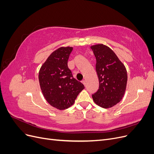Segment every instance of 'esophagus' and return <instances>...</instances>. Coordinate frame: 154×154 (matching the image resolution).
Masks as SVG:
<instances>
[{"mask_svg": "<svg viewBox=\"0 0 154 154\" xmlns=\"http://www.w3.org/2000/svg\"><path fill=\"white\" fill-rule=\"evenodd\" d=\"M82 83H83V84H84L85 86L86 85V80H83L82 81Z\"/></svg>", "mask_w": 154, "mask_h": 154, "instance_id": "34e87169", "label": "esophagus"}]
</instances>
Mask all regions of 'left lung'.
I'll return each mask as SVG.
<instances>
[{
	"instance_id": "obj_1",
	"label": "left lung",
	"mask_w": 154,
	"mask_h": 154,
	"mask_svg": "<svg viewBox=\"0 0 154 154\" xmlns=\"http://www.w3.org/2000/svg\"><path fill=\"white\" fill-rule=\"evenodd\" d=\"M96 57V70L99 89L92 95L94 103L104 109L112 107L122 100L127 83V72L124 64L108 46L92 45Z\"/></svg>"
}]
</instances>
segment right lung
<instances>
[{
  "mask_svg": "<svg viewBox=\"0 0 154 154\" xmlns=\"http://www.w3.org/2000/svg\"><path fill=\"white\" fill-rule=\"evenodd\" d=\"M73 48L62 47L50 54L42 66L38 74L40 86L48 103L59 110L72 105L78 95L85 88L73 78L67 61Z\"/></svg>",
  "mask_w": 154,
  "mask_h": 154,
  "instance_id": "1",
  "label": "right lung"
}]
</instances>
